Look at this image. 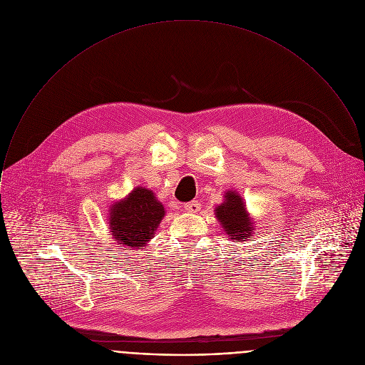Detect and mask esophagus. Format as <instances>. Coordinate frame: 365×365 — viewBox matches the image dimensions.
<instances>
[{
	"label": "esophagus",
	"mask_w": 365,
	"mask_h": 365,
	"mask_svg": "<svg viewBox=\"0 0 365 365\" xmlns=\"http://www.w3.org/2000/svg\"><path fill=\"white\" fill-rule=\"evenodd\" d=\"M184 210L187 212H194L195 214V212H198L201 210V204L198 201H191V202L184 204Z\"/></svg>",
	"instance_id": "34e87169"
}]
</instances>
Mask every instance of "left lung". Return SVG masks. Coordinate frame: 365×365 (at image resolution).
Segmentation results:
<instances>
[{
    "instance_id": "left-lung-1",
    "label": "left lung",
    "mask_w": 365,
    "mask_h": 365,
    "mask_svg": "<svg viewBox=\"0 0 365 365\" xmlns=\"http://www.w3.org/2000/svg\"><path fill=\"white\" fill-rule=\"evenodd\" d=\"M215 215L234 242H242L252 235L253 227L245 211L242 198L238 194L232 191L227 192L225 202L217 207Z\"/></svg>"
}]
</instances>
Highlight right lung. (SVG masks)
<instances>
[{
  "label": "right lung",
  "mask_w": 365,
  "mask_h": 365,
  "mask_svg": "<svg viewBox=\"0 0 365 365\" xmlns=\"http://www.w3.org/2000/svg\"><path fill=\"white\" fill-rule=\"evenodd\" d=\"M164 217V207L145 188H135L110 210V227L116 242L141 247L155 235Z\"/></svg>",
  "instance_id": "obj_1"
}]
</instances>
